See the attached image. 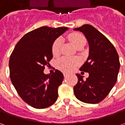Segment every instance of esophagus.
Returning <instances> with one entry per match:
<instances>
[{"instance_id": "obj_1", "label": "esophagus", "mask_w": 125, "mask_h": 125, "mask_svg": "<svg viewBox=\"0 0 125 125\" xmlns=\"http://www.w3.org/2000/svg\"><path fill=\"white\" fill-rule=\"evenodd\" d=\"M68 76H69V74H68L67 73H64V76H65V78H67Z\"/></svg>"}]
</instances>
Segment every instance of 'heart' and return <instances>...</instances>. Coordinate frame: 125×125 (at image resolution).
<instances>
[{
    "instance_id": "1",
    "label": "heart",
    "mask_w": 125,
    "mask_h": 125,
    "mask_svg": "<svg viewBox=\"0 0 125 125\" xmlns=\"http://www.w3.org/2000/svg\"><path fill=\"white\" fill-rule=\"evenodd\" d=\"M68 40L75 47H76L77 46L80 44H85V39L83 35H82L81 34L78 33V32L72 33L69 35ZM61 44H62V40L60 38L57 39L53 42V46H52V53L53 55H57L60 53ZM57 64H58V68H60V70H62L64 72H71L74 70L75 67L79 64V60L77 59H72L69 58H62L58 60Z\"/></svg>"
}]
</instances>
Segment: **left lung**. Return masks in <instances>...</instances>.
<instances>
[{
  "mask_svg": "<svg viewBox=\"0 0 125 125\" xmlns=\"http://www.w3.org/2000/svg\"><path fill=\"white\" fill-rule=\"evenodd\" d=\"M87 39L89 55L81 71L88 72L86 80L79 74L74 87L76 97L84 103L97 104L105 98L116 83L120 61L115 47L106 37L89 24L74 28Z\"/></svg>",
  "mask_w": 125,
  "mask_h": 125,
  "instance_id": "1",
  "label": "left lung"
}]
</instances>
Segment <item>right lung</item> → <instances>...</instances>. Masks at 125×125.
I'll return each mask as SVG.
<instances>
[{"mask_svg": "<svg viewBox=\"0 0 125 125\" xmlns=\"http://www.w3.org/2000/svg\"><path fill=\"white\" fill-rule=\"evenodd\" d=\"M69 28L42 26L26 34L14 47L9 60L10 76L21 99L32 107L45 108L55 103L64 76L59 70L44 73L53 58L52 46Z\"/></svg>", "mask_w": 125, "mask_h": 125, "instance_id": "1", "label": "right lung"}]
</instances>
